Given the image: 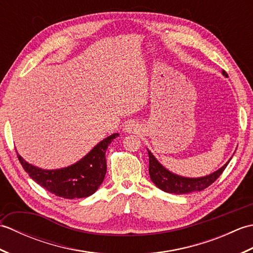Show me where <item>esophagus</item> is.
I'll return each instance as SVG.
<instances>
[{"instance_id":"34e87169","label":"esophagus","mask_w":253,"mask_h":253,"mask_svg":"<svg viewBox=\"0 0 253 253\" xmlns=\"http://www.w3.org/2000/svg\"><path fill=\"white\" fill-rule=\"evenodd\" d=\"M124 130L128 133H132V132H138L139 131V126L138 124L135 122H128L125 127H124Z\"/></svg>"}]
</instances>
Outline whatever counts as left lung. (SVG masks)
<instances>
[{
	"label": "left lung",
	"instance_id": "obj_1",
	"mask_svg": "<svg viewBox=\"0 0 253 253\" xmlns=\"http://www.w3.org/2000/svg\"><path fill=\"white\" fill-rule=\"evenodd\" d=\"M223 76L228 77L226 72H222ZM149 175L150 178L153 181V184L160 188L161 190L169 193H175V195H186V193H190L193 191H201L206 189L210 185H212L215 181L221 174L226 169L229 161L232 160L230 158L226 163H225L221 169L213 171L212 174L203 176V177H196V178H190V177H184L179 176L177 174L171 173L166 168L161 164L157 158L151 153L149 149Z\"/></svg>",
	"mask_w": 253,
	"mask_h": 253
}]
</instances>
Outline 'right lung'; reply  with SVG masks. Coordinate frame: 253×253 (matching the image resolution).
<instances>
[{"mask_svg":"<svg viewBox=\"0 0 253 253\" xmlns=\"http://www.w3.org/2000/svg\"><path fill=\"white\" fill-rule=\"evenodd\" d=\"M118 133L106 137L76 163L57 169H42L27 162L17 153L24 169L38 185L65 199L85 198L98 190L106 174L105 152Z\"/></svg>","mask_w":253,"mask_h":253,"instance_id":"1","label":"right lung"}]
</instances>
